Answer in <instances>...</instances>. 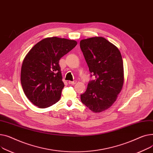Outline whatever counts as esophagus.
<instances>
[{"instance_id":"34e87169","label":"esophagus","mask_w":153,"mask_h":153,"mask_svg":"<svg viewBox=\"0 0 153 153\" xmlns=\"http://www.w3.org/2000/svg\"><path fill=\"white\" fill-rule=\"evenodd\" d=\"M76 81H73V82H71V81H69L68 82V84H70V85H75V84H76Z\"/></svg>"}]
</instances>
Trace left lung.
Here are the masks:
<instances>
[{"instance_id": "obj_1", "label": "left lung", "mask_w": 153, "mask_h": 153, "mask_svg": "<svg viewBox=\"0 0 153 153\" xmlns=\"http://www.w3.org/2000/svg\"><path fill=\"white\" fill-rule=\"evenodd\" d=\"M80 48L95 79L89 82L81 101L93 112H101L114 104L124 81L121 53L115 45L102 37L83 39Z\"/></svg>"}]
</instances>
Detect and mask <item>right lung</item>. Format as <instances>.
<instances>
[{"mask_svg": "<svg viewBox=\"0 0 153 153\" xmlns=\"http://www.w3.org/2000/svg\"><path fill=\"white\" fill-rule=\"evenodd\" d=\"M77 44L74 40L52 37L34 46L25 56L21 83L27 98L39 108H46L60 100L64 87L59 62Z\"/></svg>", "mask_w": 153, "mask_h": 153, "instance_id": "add662e5", "label": "right lung"}]
</instances>
